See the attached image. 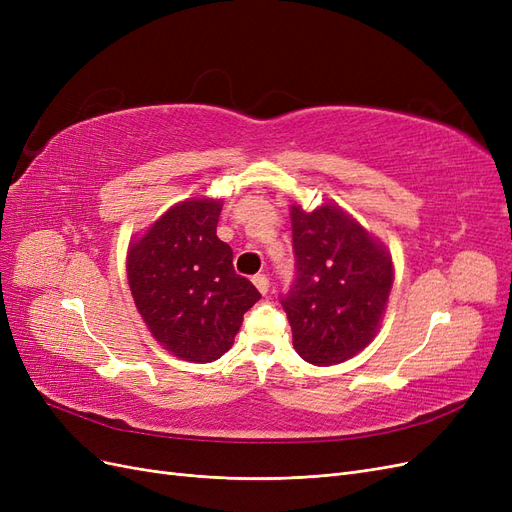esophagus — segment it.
Instances as JSON below:
<instances>
[{"label": "esophagus", "instance_id": "obj_1", "mask_svg": "<svg viewBox=\"0 0 512 512\" xmlns=\"http://www.w3.org/2000/svg\"><path fill=\"white\" fill-rule=\"evenodd\" d=\"M252 282L258 288V292H262V294L269 292V277L267 275H254Z\"/></svg>", "mask_w": 512, "mask_h": 512}]
</instances>
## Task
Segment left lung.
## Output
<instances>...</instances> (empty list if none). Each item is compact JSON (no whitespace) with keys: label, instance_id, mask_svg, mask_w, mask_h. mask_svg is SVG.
<instances>
[{"label":"left lung","instance_id":"obj_1","mask_svg":"<svg viewBox=\"0 0 512 512\" xmlns=\"http://www.w3.org/2000/svg\"><path fill=\"white\" fill-rule=\"evenodd\" d=\"M297 280L282 299L292 344L303 361L329 367L359 354L376 337L393 286L384 243L342 207H290Z\"/></svg>","mask_w":512,"mask_h":512}]
</instances>
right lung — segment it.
Listing matches in <instances>:
<instances>
[{
	"label": "right lung",
	"instance_id": "right-lung-1",
	"mask_svg": "<svg viewBox=\"0 0 512 512\" xmlns=\"http://www.w3.org/2000/svg\"><path fill=\"white\" fill-rule=\"evenodd\" d=\"M222 200L188 198L170 207L128 247V284L149 333L170 354L211 363L230 350L260 292L232 267L215 235Z\"/></svg>",
	"mask_w": 512,
	"mask_h": 512
}]
</instances>
